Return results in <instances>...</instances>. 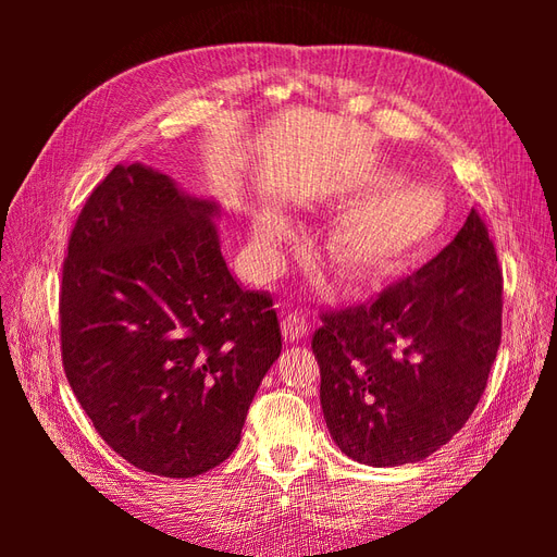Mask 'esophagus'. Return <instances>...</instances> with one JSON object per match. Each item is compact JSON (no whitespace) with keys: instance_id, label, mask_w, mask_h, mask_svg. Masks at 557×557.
<instances>
[{"instance_id":"34e87169","label":"esophagus","mask_w":557,"mask_h":557,"mask_svg":"<svg viewBox=\"0 0 557 557\" xmlns=\"http://www.w3.org/2000/svg\"><path fill=\"white\" fill-rule=\"evenodd\" d=\"M309 334V320L305 313L299 311H288L283 318V336L288 342H299L305 339V336Z\"/></svg>"}]
</instances>
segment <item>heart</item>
Masks as SVG:
<instances>
[{
  "label": "heart",
  "mask_w": 557,
  "mask_h": 557,
  "mask_svg": "<svg viewBox=\"0 0 557 557\" xmlns=\"http://www.w3.org/2000/svg\"><path fill=\"white\" fill-rule=\"evenodd\" d=\"M395 176L376 172L350 185L356 201L369 199L352 211L330 244V258L350 278L362 283L393 274L440 237L446 223L442 195L425 185H393ZM375 199L372 200L371 197ZM288 237V225L276 213H260L252 221V242L264 258Z\"/></svg>",
  "instance_id": "obj_1"
}]
</instances>
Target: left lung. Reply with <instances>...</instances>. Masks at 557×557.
Returning a JSON list of instances; mask_svg holds the SVG:
<instances>
[{
	"label": "left lung",
	"mask_w": 557,
	"mask_h": 557,
	"mask_svg": "<svg viewBox=\"0 0 557 557\" xmlns=\"http://www.w3.org/2000/svg\"><path fill=\"white\" fill-rule=\"evenodd\" d=\"M502 267L471 209L455 239L372 305L320 313L311 348L334 444L372 467L425 460L474 413L502 342Z\"/></svg>",
	"instance_id": "1"
}]
</instances>
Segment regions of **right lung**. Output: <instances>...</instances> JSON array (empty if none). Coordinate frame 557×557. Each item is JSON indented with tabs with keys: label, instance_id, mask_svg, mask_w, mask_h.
I'll return each mask as SVG.
<instances>
[{
	"label": "right lung",
	"instance_id": "add662e5",
	"mask_svg": "<svg viewBox=\"0 0 557 557\" xmlns=\"http://www.w3.org/2000/svg\"><path fill=\"white\" fill-rule=\"evenodd\" d=\"M215 213L150 166L115 164L62 264L66 381L99 436L156 476L225 462L281 356L274 299L234 281Z\"/></svg>",
	"mask_w": 557,
	"mask_h": 557
}]
</instances>
